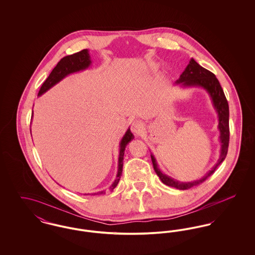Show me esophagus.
I'll list each match as a JSON object with an SVG mask.
<instances>
[{
	"label": "esophagus",
	"mask_w": 255,
	"mask_h": 255,
	"mask_svg": "<svg viewBox=\"0 0 255 255\" xmlns=\"http://www.w3.org/2000/svg\"><path fill=\"white\" fill-rule=\"evenodd\" d=\"M144 130V127H143V124L142 122H138V121H134L131 125V131L133 132L134 134H141L142 132Z\"/></svg>",
	"instance_id": "1"
}]
</instances>
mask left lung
Listing matches in <instances>:
<instances>
[{"label": "left lung", "mask_w": 255, "mask_h": 255, "mask_svg": "<svg viewBox=\"0 0 255 255\" xmlns=\"http://www.w3.org/2000/svg\"><path fill=\"white\" fill-rule=\"evenodd\" d=\"M177 85H180L182 88H202L206 90V93L209 95L211 99L212 105L218 115V129L220 132L219 140L221 143L220 148V157L217 162L214 164V166L209 170L204 177H202L199 180H196L193 182H180L177 181L166 174H163L160 169L158 168L157 159L154 157L153 154H151L152 163L155 172L157 173L158 178L164 184L180 189L185 190L188 188H191L196 186L202 182H205L206 179L211 176L219 165L224 161V159L227 157L228 149H229V142H230V110H229V103L224 94V91L219 83L218 79L216 76L207 71L202 66H200L196 61L191 58L189 61V64L181 74L180 78L175 82Z\"/></svg>", "instance_id": "8db88e82"}]
</instances>
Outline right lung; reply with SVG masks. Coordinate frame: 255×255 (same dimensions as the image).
Instances as JSON below:
<instances>
[{"label": "right lung", "mask_w": 255, "mask_h": 255, "mask_svg": "<svg viewBox=\"0 0 255 255\" xmlns=\"http://www.w3.org/2000/svg\"><path fill=\"white\" fill-rule=\"evenodd\" d=\"M91 64H92V60H91V56H90V53H89L88 49H83L81 51L73 53L72 55H67V56L63 57L57 63L56 67L52 70V72L49 73V77L43 83V85H42L39 93H38V97H41L42 95H44L46 92L49 91L50 88H52L53 86L59 83L61 80L64 79L66 76H68L72 73L85 71L91 66ZM32 117H33V111H32L31 121H32ZM30 133H31V129H30ZM132 139H133V134L131 132L130 128H128L127 131L124 133L122 140H121V143H120L118 174H117L116 180L110 186L109 189L111 191H113L115 189V187L118 185V183L121 180L122 168H123V158H124L125 148ZM103 193H105L104 190L95 193V195L103 194Z\"/></svg>", "instance_id": "1"}]
</instances>
